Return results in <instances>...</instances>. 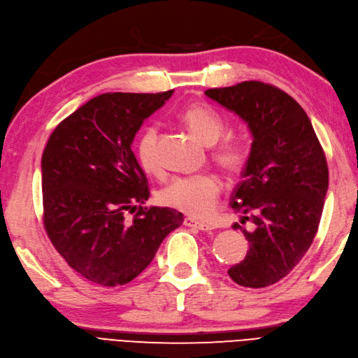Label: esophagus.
Masks as SVG:
<instances>
[{"instance_id": "obj_1", "label": "esophagus", "mask_w": 358, "mask_h": 358, "mask_svg": "<svg viewBox=\"0 0 358 358\" xmlns=\"http://www.w3.org/2000/svg\"><path fill=\"white\" fill-rule=\"evenodd\" d=\"M182 224H185L186 227L198 228V230H201V231H210V230H213V227L210 225V224L196 221V219H194V217H185V221H182Z\"/></svg>"}]
</instances>
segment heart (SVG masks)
I'll use <instances>...</instances> for the list:
<instances>
[{"label": "heart", "mask_w": 358, "mask_h": 358, "mask_svg": "<svg viewBox=\"0 0 358 358\" xmlns=\"http://www.w3.org/2000/svg\"><path fill=\"white\" fill-rule=\"evenodd\" d=\"M181 122L207 145H213L225 133V121L212 107L192 104L180 112ZM159 130L148 125L136 143L137 160L148 173H159L162 166L157 154ZM213 160L230 176H239L250 162V148L245 141L228 137L215 146ZM222 182L212 173L195 177H178L169 181L157 192V203L163 207L186 213L194 217H207L216 208Z\"/></svg>", "instance_id": "heart-1"}]
</instances>
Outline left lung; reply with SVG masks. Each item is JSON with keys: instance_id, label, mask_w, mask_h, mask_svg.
Instances as JSON below:
<instances>
[{"instance_id": "obj_1", "label": "left lung", "mask_w": 358, "mask_h": 358, "mask_svg": "<svg viewBox=\"0 0 358 358\" xmlns=\"http://www.w3.org/2000/svg\"><path fill=\"white\" fill-rule=\"evenodd\" d=\"M206 95L239 115L254 139L230 203L254 230L234 224L250 251L228 275L243 287H266L286 277L313 243L328 190L325 152L304 108L277 86L242 81Z\"/></svg>"}]
</instances>
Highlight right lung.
Here are the masks:
<instances>
[{
  "instance_id": "add662e5",
  "label": "right lung",
  "mask_w": 358,
  "mask_h": 358,
  "mask_svg": "<svg viewBox=\"0 0 358 358\" xmlns=\"http://www.w3.org/2000/svg\"><path fill=\"white\" fill-rule=\"evenodd\" d=\"M173 90L103 94L56 127L42 154L43 227L54 248L99 286L130 282L182 224L168 207H143L148 180L131 151L141 125ZM136 212L133 222L124 213Z\"/></svg>"
}]
</instances>
